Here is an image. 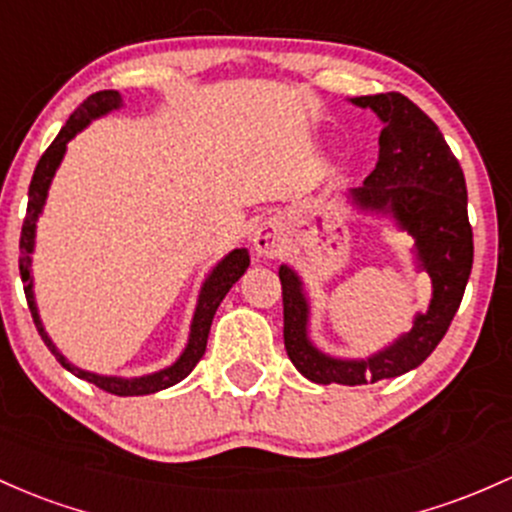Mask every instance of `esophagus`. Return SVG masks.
I'll return each mask as SVG.
<instances>
[{
    "label": "esophagus",
    "instance_id": "1",
    "mask_svg": "<svg viewBox=\"0 0 512 512\" xmlns=\"http://www.w3.org/2000/svg\"><path fill=\"white\" fill-rule=\"evenodd\" d=\"M254 251L263 258H278L285 251L283 234L276 224L266 222L254 232Z\"/></svg>",
    "mask_w": 512,
    "mask_h": 512
}]
</instances>
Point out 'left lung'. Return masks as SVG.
<instances>
[{"label":"left lung","instance_id":"8db88e82","mask_svg":"<svg viewBox=\"0 0 512 512\" xmlns=\"http://www.w3.org/2000/svg\"><path fill=\"white\" fill-rule=\"evenodd\" d=\"M373 109L383 122L378 163L361 188L349 192L359 210L390 214L415 239L422 271L430 273L432 300L417 312L410 332L368 359H334L307 337L310 305L298 273L280 266L283 285V339L290 361L305 378L342 386H364L403 376L432 354L452 324L474 263V232L466 212L464 170L437 124L400 92L351 100Z\"/></svg>","mask_w":512,"mask_h":512}]
</instances>
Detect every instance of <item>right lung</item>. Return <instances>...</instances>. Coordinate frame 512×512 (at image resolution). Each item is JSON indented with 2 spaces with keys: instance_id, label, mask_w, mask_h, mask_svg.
Instances as JSON below:
<instances>
[{
  "instance_id": "1",
  "label": "right lung",
  "mask_w": 512,
  "mask_h": 512,
  "mask_svg": "<svg viewBox=\"0 0 512 512\" xmlns=\"http://www.w3.org/2000/svg\"><path fill=\"white\" fill-rule=\"evenodd\" d=\"M122 107V95L117 90H102L95 92V95L87 97L85 102L70 114V119L65 122L60 134L53 139V144L46 148V153L41 156L38 166L34 170V178H31L29 185V207H26V219H24V227H21V241H19V273L21 280H24V293H26V302H29V310L31 317H34L38 334L41 339L46 342L48 349L53 351V356L60 361V366L68 368L70 373L82 378L87 383H95L97 388L107 390L112 395H148V393H158V390L175 386V383L183 381L185 376L197 366V361L202 359L207 349V337H210V327H212V317L217 312L219 302L224 300V295L229 293V288L244 276V271L249 268V251L246 249H234L232 254L224 256L217 266L212 268V273L207 276L205 285L200 290V298H197V307H195V317H192L190 324V339L185 351L180 354V359L175 361L173 366L163 368V371L156 373H148V376L141 378H117V376H100V373H90V371H82V368L73 366L63 354L56 349V344L51 342V337L46 334L43 329L41 317H38L36 310V300H34V283H31V251H34V239H36V219L41 214L43 205H46V197H48V188H51V180L56 175V170L60 166L65 156V146L68 141L73 139L78 131L85 129L92 119L102 117V114L112 112V109Z\"/></svg>"
}]
</instances>
